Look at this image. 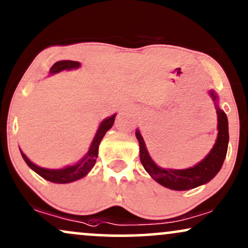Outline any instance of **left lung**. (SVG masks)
<instances>
[{
	"label": "left lung",
	"instance_id": "obj_1",
	"mask_svg": "<svg viewBox=\"0 0 248 248\" xmlns=\"http://www.w3.org/2000/svg\"><path fill=\"white\" fill-rule=\"evenodd\" d=\"M208 95L214 102L217 114V137L214 146L202 161L193 167L186 169L162 168L158 166L149 155L142 134L136 129V139L140 143V158L143 167L155 182L170 190L186 191L208 183L216 176L223 165L229 144V124L224 111L218 106V96L214 90H209Z\"/></svg>",
	"mask_w": 248,
	"mask_h": 248
}]
</instances>
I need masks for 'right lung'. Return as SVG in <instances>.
Here are the masks:
<instances>
[{"mask_svg": "<svg viewBox=\"0 0 248 248\" xmlns=\"http://www.w3.org/2000/svg\"><path fill=\"white\" fill-rule=\"evenodd\" d=\"M81 66L79 62L74 61H59L56 62L52 65L51 68L49 71V75L57 74L62 71H71V70H78ZM117 117V114L111 115V117L105 118L101 124H99L98 129H97L95 137H93L92 144H90L88 152L83 155L82 159H80L77 164L66 166L64 168L59 169H49V168H43L40 167L30 160L27 158L26 155L21 151V156L26 162L28 167L33 169L36 174H39L41 177H43L46 181L52 182V183H59V184H65V183H71V182L78 181L80 178L86 176V175L92 170V168L95 166L97 155H98V147L101 144V140L104 137L106 131L111 129V127L113 126L114 119Z\"/></svg>", "mask_w": 248, "mask_h": 248, "instance_id": "right-lung-1", "label": "right lung"}]
</instances>
